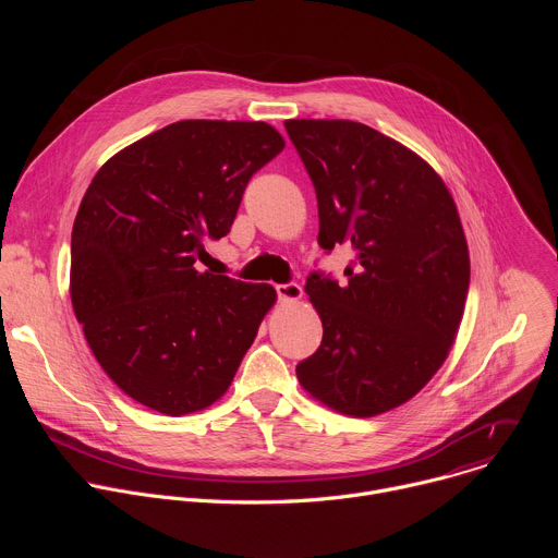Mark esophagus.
Wrapping results in <instances>:
<instances>
[{"mask_svg": "<svg viewBox=\"0 0 558 558\" xmlns=\"http://www.w3.org/2000/svg\"><path fill=\"white\" fill-rule=\"evenodd\" d=\"M276 293L280 300H300L302 298V287L298 282H284V284H276Z\"/></svg>", "mask_w": 558, "mask_h": 558, "instance_id": "obj_1", "label": "esophagus"}]
</instances>
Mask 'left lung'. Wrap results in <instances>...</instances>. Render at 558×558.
Returning <instances> with one entry per match:
<instances>
[{
	"instance_id": "obj_1",
	"label": "left lung",
	"mask_w": 558,
	"mask_h": 558,
	"mask_svg": "<svg viewBox=\"0 0 558 558\" xmlns=\"http://www.w3.org/2000/svg\"><path fill=\"white\" fill-rule=\"evenodd\" d=\"M315 187L325 252L347 245L344 284H304L323 344L295 366L329 409L373 417L409 402L444 364L465 306L470 258L454 201L415 151L344 119L284 121Z\"/></svg>"
}]
</instances>
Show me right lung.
I'll use <instances>...</instances> for the list:
<instances>
[{"label":"right lung","mask_w":558,"mask_h":558,"mask_svg":"<svg viewBox=\"0 0 558 558\" xmlns=\"http://www.w3.org/2000/svg\"><path fill=\"white\" fill-rule=\"evenodd\" d=\"M282 147L263 121H179L93 179L72 227V308L101 368L138 404L179 417L229 388L276 291L198 263Z\"/></svg>","instance_id":"obj_1"}]
</instances>
